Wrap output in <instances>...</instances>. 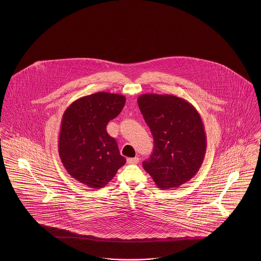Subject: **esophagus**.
Listing matches in <instances>:
<instances>
[{"label": "esophagus", "mask_w": 261, "mask_h": 261, "mask_svg": "<svg viewBox=\"0 0 261 261\" xmlns=\"http://www.w3.org/2000/svg\"><path fill=\"white\" fill-rule=\"evenodd\" d=\"M139 162H140V159L138 158V157L127 159V163L130 164V165H137Z\"/></svg>", "instance_id": "34e87169"}]
</instances>
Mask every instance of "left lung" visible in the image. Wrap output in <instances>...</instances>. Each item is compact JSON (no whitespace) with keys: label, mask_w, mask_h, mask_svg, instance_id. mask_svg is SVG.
Masks as SVG:
<instances>
[{"label":"left lung","mask_w":261,"mask_h":261,"mask_svg":"<svg viewBox=\"0 0 261 261\" xmlns=\"http://www.w3.org/2000/svg\"><path fill=\"white\" fill-rule=\"evenodd\" d=\"M138 104L154 140L153 153L142 163L143 168L162 190L189 182L202 166L206 149L197 110L172 95L144 94Z\"/></svg>","instance_id":"1"}]
</instances>
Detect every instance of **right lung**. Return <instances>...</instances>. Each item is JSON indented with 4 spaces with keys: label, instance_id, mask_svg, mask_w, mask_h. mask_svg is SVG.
Masks as SVG:
<instances>
[{
    "label": "right lung",
    "instance_id": "add662e5",
    "mask_svg": "<svg viewBox=\"0 0 261 261\" xmlns=\"http://www.w3.org/2000/svg\"><path fill=\"white\" fill-rule=\"evenodd\" d=\"M125 100L124 95L98 92L76 99L64 112L59 156L68 173L91 189L105 187L126 163L106 131Z\"/></svg>",
    "mask_w": 261,
    "mask_h": 261
}]
</instances>
